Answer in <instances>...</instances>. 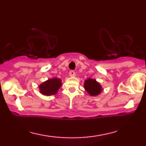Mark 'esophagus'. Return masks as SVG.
<instances>
[{
    "label": "esophagus",
    "instance_id": "esophagus-1",
    "mask_svg": "<svg viewBox=\"0 0 146 146\" xmlns=\"http://www.w3.org/2000/svg\"><path fill=\"white\" fill-rule=\"evenodd\" d=\"M69 75L70 77H74L76 76V73L74 70H70L69 72Z\"/></svg>",
    "mask_w": 146,
    "mask_h": 146
}]
</instances>
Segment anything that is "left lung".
Wrapping results in <instances>:
<instances>
[{
    "mask_svg": "<svg viewBox=\"0 0 146 146\" xmlns=\"http://www.w3.org/2000/svg\"><path fill=\"white\" fill-rule=\"evenodd\" d=\"M84 86L86 91L92 96H96L103 91L100 84L95 79L88 78L86 80Z\"/></svg>",
    "mask_w": 146,
    "mask_h": 146,
    "instance_id": "8db88e82",
    "label": "left lung"
}]
</instances>
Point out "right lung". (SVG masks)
I'll return each instance as SVG.
<instances>
[{
	"label": "right lung",
	"instance_id": "right-lung-1",
	"mask_svg": "<svg viewBox=\"0 0 146 146\" xmlns=\"http://www.w3.org/2000/svg\"><path fill=\"white\" fill-rule=\"evenodd\" d=\"M62 86V82L60 78H53L44 82L39 86L40 92L44 96L54 95L58 91Z\"/></svg>",
	"mask_w": 146,
	"mask_h": 146
}]
</instances>
